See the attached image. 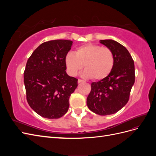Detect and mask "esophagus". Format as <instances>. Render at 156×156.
Wrapping results in <instances>:
<instances>
[{"label":"esophagus","mask_w":156,"mask_h":156,"mask_svg":"<svg viewBox=\"0 0 156 156\" xmlns=\"http://www.w3.org/2000/svg\"><path fill=\"white\" fill-rule=\"evenodd\" d=\"M83 82H84L83 80H82V79H78V83H83Z\"/></svg>","instance_id":"34e87169"}]
</instances>
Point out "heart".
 I'll use <instances>...</instances> for the list:
<instances>
[{
	"label": "heart",
	"instance_id": "b5f03b06",
	"mask_svg": "<svg viewBox=\"0 0 156 156\" xmlns=\"http://www.w3.org/2000/svg\"><path fill=\"white\" fill-rule=\"evenodd\" d=\"M64 62L70 76H75L84 66L86 69L82 73L83 77L102 80L112 72L115 58L110 49L88 44L77 48L75 54L68 53L65 56Z\"/></svg>",
	"mask_w": 156,
	"mask_h": 156
}]
</instances>
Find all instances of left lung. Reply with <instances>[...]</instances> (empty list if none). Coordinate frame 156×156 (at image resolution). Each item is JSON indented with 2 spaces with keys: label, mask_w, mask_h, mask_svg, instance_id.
<instances>
[{
  "label": "left lung",
  "mask_w": 156,
  "mask_h": 156,
  "mask_svg": "<svg viewBox=\"0 0 156 156\" xmlns=\"http://www.w3.org/2000/svg\"><path fill=\"white\" fill-rule=\"evenodd\" d=\"M100 43L112 52L114 67L106 78L92 83L87 103L94 113L105 116L115 114L128 101L135 83V66L129 51L119 42L102 40Z\"/></svg>",
  "instance_id": "left-lung-1"
}]
</instances>
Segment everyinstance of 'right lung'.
<instances>
[{
    "label": "right lung",
    "mask_w": 156,
    "mask_h": 156,
    "mask_svg": "<svg viewBox=\"0 0 156 156\" xmlns=\"http://www.w3.org/2000/svg\"><path fill=\"white\" fill-rule=\"evenodd\" d=\"M73 41L44 42L33 52L24 72L27 100L37 114L56 119L67 112L69 97L77 87V79L66 72L64 58Z\"/></svg>",
    "instance_id": "add662e5"
}]
</instances>
